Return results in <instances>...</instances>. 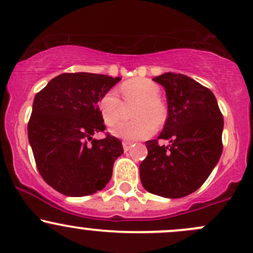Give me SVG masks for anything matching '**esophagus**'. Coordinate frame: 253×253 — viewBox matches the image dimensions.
<instances>
[{"label":"esophagus","mask_w":253,"mask_h":253,"mask_svg":"<svg viewBox=\"0 0 253 253\" xmlns=\"http://www.w3.org/2000/svg\"><path fill=\"white\" fill-rule=\"evenodd\" d=\"M131 147V142H127V141H123V149L124 152H127Z\"/></svg>","instance_id":"1"}]
</instances>
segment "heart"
Masks as SVG:
<instances>
[{
	"instance_id": "obj_1",
	"label": "heart",
	"mask_w": 253,
	"mask_h": 253,
	"mask_svg": "<svg viewBox=\"0 0 253 253\" xmlns=\"http://www.w3.org/2000/svg\"><path fill=\"white\" fill-rule=\"evenodd\" d=\"M126 104L137 102L131 112L134 121L121 122L111 132L126 141L145 140L151 136L156 126H162L168 118V108L160 100V88L147 78H134L121 85ZM97 108L107 126H113L123 115V102L116 90L106 91L97 101Z\"/></svg>"
}]
</instances>
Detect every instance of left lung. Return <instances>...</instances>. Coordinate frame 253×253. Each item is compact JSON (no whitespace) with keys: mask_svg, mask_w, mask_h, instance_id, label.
<instances>
[{"mask_svg":"<svg viewBox=\"0 0 253 253\" xmlns=\"http://www.w3.org/2000/svg\"><path fill=\"white\" fill-rule=\"evenodd\" d=\"M165 89L168 118L158 140L146 142L148 154L140 164L145 189L164 198H183L208 180L222 154L223 116L210 89L181 73L153 78Z\"/></svg>","mask_w":253,"mask_h":253,"instance_id":"left-lung-1","label":"left lung"}]
</instances>
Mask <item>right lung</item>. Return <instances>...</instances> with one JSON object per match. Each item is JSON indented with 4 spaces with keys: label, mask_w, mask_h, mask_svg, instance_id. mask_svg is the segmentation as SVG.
Here are the masks:
<instances>
[{
    "label": "right lung",
    "mask_w": 253,
    "mask_h": 253,
    "mask_svg": "<svg viewBox=\"0 0 253 253\" xmlns=\"http://www.w3.org/2000/svg\"><path fill=\"white\" fill-rule=\"evenodd\" d=\"M119 77L61 73L35 96L28 124L29 142L43 180L67 197L101 191L111 180L113 164L123 153L121 140L105 130L97 101Z\"/></svg>",
    "instance_id": "add662e5"
}]
</instances>
